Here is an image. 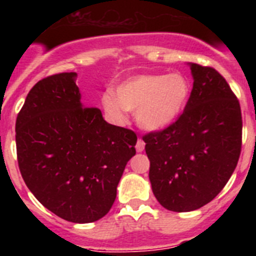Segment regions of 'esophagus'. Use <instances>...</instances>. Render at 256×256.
Here are the masks:
<instances>
[{"mask_svg":"<svg viewBox=\"0 0 256 256\" xmlns=\"http://www.w3.org/2000/svg\"><path fill=\"white\" fill-rule=\"evenodd\" d=\"M136 150L138 151V152H142L144 150V140L138 138L137 140V144H136Z\"/></svg>","mask_w":256,"mask_h":256,"instance_id":"esophagus-1","label":"esophagus"}]
</instances>
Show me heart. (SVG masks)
<instances>
[{
	"label": "heart",
	"instance_id": "b5f03b06",
	"mask_svg": "<svg viewBox=\"0 0 256 256\" xmlns=\"http://www.w3.org/2000/svg\"><path fill=\"white\" fill-rule=\"evenodd\" d=\"M190 94L188 79L180 73L141 74L126 79L102 96V106L112 119L124 120L126 110L148 130H162L177 119Z\"/></svg>",
	"mask_w": 256,
	"mask_h": 256
}]
</instances>
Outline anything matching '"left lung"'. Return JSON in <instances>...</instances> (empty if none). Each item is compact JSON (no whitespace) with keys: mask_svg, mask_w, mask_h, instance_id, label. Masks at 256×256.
Here are the masks:
<instances>
[{"mask_svg":"<svg viewBox=\"0 0 256 256\" xmlns=\"http://www.w3.org/2000/svg\"><path fill=\"white\" fill-rule=\"evenodd\" d=\"M194 87L182 114L142 137L152 192L172 212L204 206L223 190L238 162L242 115L236 94L212 66L190 64Z\"/></svg>","mask_w":256,"mask_h":256,"instance_id":"1","label":"left lung"}]
</instances>
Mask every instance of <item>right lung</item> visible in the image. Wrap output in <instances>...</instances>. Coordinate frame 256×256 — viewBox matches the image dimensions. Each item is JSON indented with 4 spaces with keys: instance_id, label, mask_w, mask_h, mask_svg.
<instances>
[{
    "instance_id": "add662e5",
    "label": "right lung",
    "mask_w": 256,
    "mask_h": 256,
    "mask_svg": "<svg viewBox=\"0 0 256 256\" xmlns=\"http://www.w3.org/2000/svg\"><path fill=\"white\" fill-rule=\"evenodd\" d=\"M76 73H58L33 86L15 124L18 164L40 204L73 223L105 216L128 160L133 130L104 120L83 106Z\"/></svg>"
}]
</instances>
